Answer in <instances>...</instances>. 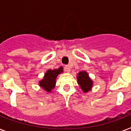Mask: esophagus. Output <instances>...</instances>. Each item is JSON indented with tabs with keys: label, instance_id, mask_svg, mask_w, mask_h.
<instances>
[{
	"label": "esophagus",
	"instance_id": "1",
	"mask_svg": "<svg viewBox=\"0 0 131 131\" xmlns=\"http://www.w3.org/2000/svg\"><path fill=\"white\" fill-rule=\"evenodd\" d=\"M64 70H65L66 72H67V73H69L71 71V67L69 65H67L65 66V67H64Z\"/></svg>",
	"mask_w": 131,
	"mask_h": 131
}]
</instances>
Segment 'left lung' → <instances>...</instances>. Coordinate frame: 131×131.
I'll return each mask as SVG.
<instances>
[{
  "label": "left lung",
  "mask_w": 131,
  "mask_h": 131,
  "mask_svg": "<svg viewBox=\"0 0 131 131\" xmlns=\"http://www.w3.org/2000/svg\"><path fill=\"white\" fill-rule=\"evenodd\" d=\"M78 83L80 85L81 89L84 91V92H87L91 90L93 86V82L89 78L88 74L86 71H81L78 73L77 76Z\"/></svg>",
  "instance_id": "obj_1"
}]
</instances>
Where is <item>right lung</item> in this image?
Returning a JSON list of instances; mask_svg holds the SVG:
<instances>
[{
    "label": "right lung",
    "instance_id": "obj_1",
    "mask_svg": "<svg viewBox=\"0 0 131 131\" xmlns=\"http://www.w3.org/2000/svg\"><path fill=\"white\" fill-rule=\"evenodd\" d=\"M63 68L60 67L58 69H49L44 75L43 79L39 82V86L47 92H51L55 87L56 80L60 73H62Z\"/></svg>",
    "mask_w": 131,
    "mask_h": 131
}]
</instances>
